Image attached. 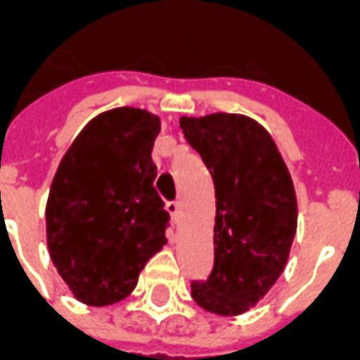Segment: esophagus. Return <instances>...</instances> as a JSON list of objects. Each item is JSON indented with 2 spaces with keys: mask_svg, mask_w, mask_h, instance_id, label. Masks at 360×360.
<instances>
[{
  "mask_svg": "<svg viewBox=\"0 0 360 360\" xmlns=\"http://www.w3.org/2000/svg\"><path fill=\"white\" fill-rule=\"evenodd\" d=\"M165 210H167V214L172 216L173 221H177V219H179L181 204L177 202V200H173V202H167V204H165Z\"/></svg>",
  "mask_w": 360,
  "mask_h": 360,
  "instance_id": "esophagus-1",
  "label": "esophagus"
}]
</instances>
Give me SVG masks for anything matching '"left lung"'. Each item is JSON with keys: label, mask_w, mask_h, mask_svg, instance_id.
I'll use <instances>...</instances> for the list:
<instances>
[{"label": "left lung", "mask_w": 360, "mask_h": 360, "mask_svg": "<svg viewBox=\"0 0 360 360\" xmlns=\"http://www.w3.org/2000/svg\"><path fill=\"white\" fill-rule=\"evenodd\" d=\"M216 188L214 268L191 283L198 307L219 316L252 309L285 268L297 231L293 181L270 133L239 113L181 117Z\"/></svg>", "instance_id": "8db88e82"}]
</instances>
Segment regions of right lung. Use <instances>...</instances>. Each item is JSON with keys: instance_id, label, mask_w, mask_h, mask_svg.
I'll return each instance as SVG.
<instances>
[{"instance_id": "1", "label": "right lung", "mask_w": 360, "mask_h": 360, "mask_svg": "<svg viewBox=\"0 0 360 360\" xmlns=\"http://www.w3.org/2000/svg\"><path fill=\"white\" fill-rule=\"evenodd\" d=\"M160 117L115 108L89 121L59 162L46 204L53 266L84 304L125 299L162 250L169 214L154 188Z\"/></svg>"}]
</instances>
